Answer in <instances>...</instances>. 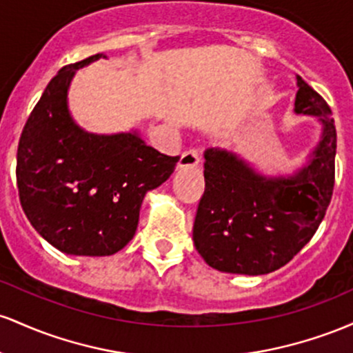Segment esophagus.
I'll use <instances>...</instances> for the list:
<instances>
[{
  "instance_id": "34e87169",
  "label": "esophagus",
  "mask_w": 353,
  "mask_h": 353,
  "mask_svg": "<svg viewBox=\"0 0 353 353\" xmlns=\"http://www.w3.org/2000/svg\"><path fill=\"white\" fill-rule=\"evenodd\" d=\"M200 165V153L196 148H190L187 152L181 153L180 166L181 168H195Z\"/></svg>"
}]
</instances>
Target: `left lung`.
<instances>
[{
	"label": "left lung",
	"mask_w": 353,
	"mask_h": 353,
	"mask_svg": "<svg viewBox=\"0 0 353 353\" xmlns=\"http://www.w3.org/2000/svg\"><path fill=\"white\" fill-rule=\"evenodd\" d=\"M295 113L316 117L322 137L308 163L290 176H265L236 153L205 152V192L193 241L215 270L265 275L287 265L315 235L335 183L336 132L332 110L296 77Z\"/></svg>",
	"instance_id": "8db88e82"
}]
</instances>
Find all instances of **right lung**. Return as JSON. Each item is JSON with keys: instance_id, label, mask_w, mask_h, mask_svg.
<instances>
[{"instance_id": "obj_1", "label": "right lung", "mask_w": 353, "mask_h": 353, "mask_svg": "<svg viewBox=\"0 0 353 353\" xmlns=\"http://www.w3.org/2000/svg\"><path fill=\"white\" fill-rule=\"evenodd\" d=\"M103 53L58 71L28 118L18 145L19 201L34 230L68 255L106 256L133 239L146 192L160 187L180 157H168L138 132L97 134L68 110L74 71Z\"/></svg>"}]
</instances>
